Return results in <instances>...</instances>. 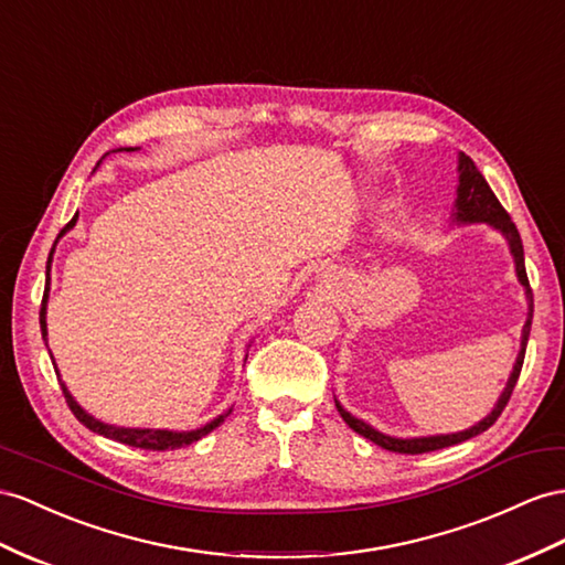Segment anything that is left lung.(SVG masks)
Listing matches in <instances>:
<instances>
[{"instance_id": "obj_1", "label": "left lung", "mask_w": 565, "mask_h": 565, "mask_svg": "<svg viewBox=\"0 0 565 565\" xmlns=\"http://www.w3.org/2000/svg\"><path fill=\"white\" fill-rule=\"evenodd\" d=\"M451 222L458 226H468V224H487L505 238L509 243V250L513 255V265H515V277L518 284L525 288V300H527V320L523 324V334H520V351L515 355V363L513 370L509 374V382H505L503 392L499 396V401L494 403V408H491L489 415H484L480 423L462 429V431H451V434H429V437H388V434L374 429L370 423L360 420L353 413L345 411L341 403L334 396L337 408L341 413V417L345 420L353 431H358L360 437H365L370 441H374L377 446L386 448V451H394V454H427V451H437V448H446V446H454L460 444L466 439L477 437V434H482L484 429H489L491 425L497 423V417L501 415V411L505 408V403H509L511 394H513V386L520 377V367H523V358H525V345H527V337H530V327H532V288L527 281V271H525V253H523V241H520V234L515 224L511 222L509 212L501 207V202L497 200V195L491 193L489 183L484 181V177L480 173V169L475 167L472 159L468 154L458 152V185H456V200H454V210H451Z\"/></svg>"}]
</instances>
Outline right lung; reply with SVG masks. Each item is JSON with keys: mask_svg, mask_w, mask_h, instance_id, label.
I'll list each match as a JSON object with an SVG mask.
<instances>
[{"mask_svg": "<svg viewBox=\"0 0 565 565\" xmlns=\"http://www.w3.org/2000/svg\"><path fill=\"white\" fill-rule=\"evenodd\" d=\"M121 150L134 152V150H140V148H117V150H111V152H121ZM107 154H109V152H107ZM107 154H105V157H107ZM99 162H103V159H99ZM99 162H97V167H99ZM97 167H95V169H97ZM76 222H78V212H76L74 220H71V222L60 231V236H56V241H54V245H52V250H50V257H47V284H45V296H42V308H40V331H42V339H45V343H47L50 269H52L54 248H56V243H60V238L66 236L68 231L76 226ZM52 365H56L54 358H52ZM54 372H56V377H60V370L54 367ZM62 392H64V396H66V403H68L71 413H74V415L78 417V423H83L85 427L97 431V434H103V437H107V439H117V441L128 444V446L145 448V451H169V448L173 451V448H183V446H188V444H193V441H198V439H202V437H207V434H210L212 429L220 427V425L226 420V417L231 415V411H234V408H228V411H224L222 415H216L214 420H210L207 425H202V427H198V429H183V431H179V429H150V427H117V425H109V423L97 420L95 415H90L88 411L81 408V403H78L74 396H71V392H68L64 382H62Z\"/></svg>", "mask_w": 565, "mask_h": 565, "instance_id": "obj_1", "label": "right lung"}]
</instances>
